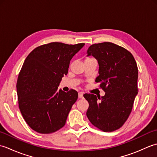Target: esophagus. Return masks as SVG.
<instances>
[{"mask_svg": "<svg viewBox=\"0 0 157 157\" xmlns=\"http://www.w3.org/2000/svg\"><path fill=\"white\" fill-rule=\"evenodd\" d=\"M83 95H84V94H83L82 92H79L78 93V97L79 98H84V96H83Z\"/></svg>", "mask_w": 157, "mask_h": 157, "instance_id": "1", "label": "esophagus"}]
</instances>
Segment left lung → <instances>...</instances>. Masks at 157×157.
Segmentation results:
<instances>
[{
  "label": "left lung",
  "instance_id": "obj_1",
  "mask_svg": "<svg viewBox=\"0 0 157 157\" xmlns=\"http://www.w3.org/2000/svg\"><path fill=\"white\" fill-rule=\"evenodd\" d=\"M87 56L98 61L99 75L95 82L100 83L105 95L101 98L92 94H84L89 103L86 115L102 131H115L128 119L138 94L137 64L131 52L108 42L91 45Z\"/></svg>",
  "mask_w": 157,
  "mask_h": 157
}]
</instances>
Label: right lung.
<instances>
[{"instance_id":"1","label":"right lung","mask_w":157,"mask_h":157,"mask_svg":"<svg viewBox=\"0 0 157 157\" xmlns=\"http://www.w3.org/2000/svg\"><path fill=\"white\" fill-rule=\"evenodd\" d=\"M84 44L51 42L36 48L25 59L17 93L23 117L34 131L51 134L65 125L78 93L58 90V86L67 74L71 59Z\"/></svg>"}]
</instances>
